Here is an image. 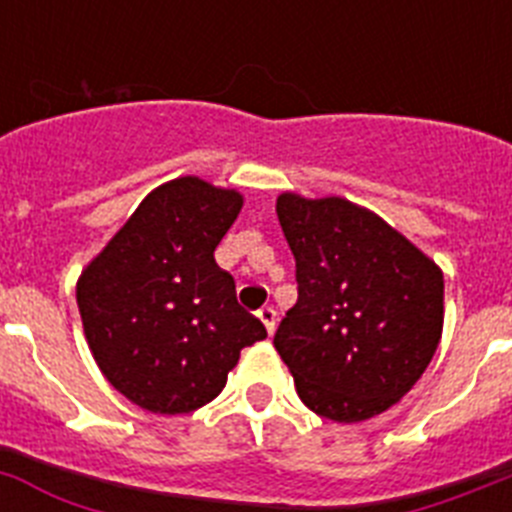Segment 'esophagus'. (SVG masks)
I'll use <instances>...</instances> for the list:
<instances>
[{
  "instance_id": "obj_1",
  "label": "esophagus",
  "mask_w": 512,
  "mask_h": 512,
  "mask_svg": "<svg viewBox=\"0 0 512 512\" xmlns=\"http://www.w3.org/2000/svg\"><path fill=\"white\" fill-rule=\"evenodd\" d=\"M257 317H260V322L265 324V330H268V335H273V332H275V322H278V314H275L273 306H262V309H257Z\"/></svg>"
}]
</instances>
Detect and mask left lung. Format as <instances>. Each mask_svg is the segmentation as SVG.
<instances>
[{"label":"left lung","mask_w":512,"mask_h":512,"mask_svg":"<svg viewBox=\"0 0 512 512\" xmlns=\"http://www.w3.org/2000/svg\"><path fill=\"white\" fill-rule=\"evenodd\" d=\"M299 301L273 345L301 402L361 422L417 384L443 332V273L381 216L345 198L278 195Z\"/></svg>","instance_id":"8db88e82"}]
</instances>
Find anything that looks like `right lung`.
<instances>
[{"label":"right lung","mask_w":512,"mask_h":512,"mask_svg":"<svg viewBox=\"0 0 512 512\" xmlns=\"http://www.w3.org/2000/svg\"><path fill=\"white\" fill-rule=\"evenodd\" d=\"M239 211L237 190L193 175L164 182L79 275L97 366L144 410H198L219 397L242 348L268 337L213 260Z\"/></svg>","instance_id":"add662e5"}]
</instances>
